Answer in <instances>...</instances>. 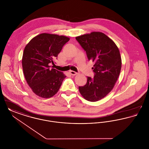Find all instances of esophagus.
<instances>
[{"mask_svg": "<svg viewBox=\"0 0 149 149\" xmlns=\"http://www.w3.org/2000/svg\"><path fill=\"white\" fill-rule=\"evenodd\" d=\"M69 72L72 75H75L78 74V72H77L75 71H72V70H70V71H69Z\"/></svg>", "mask_w": 149, "mask_h": 149, "instance_id": "1", "label": "esophagus"}]
</instances>
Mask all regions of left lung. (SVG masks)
I'll list each match as a JSON object with an SVG mask.
<instances>
[{"mask_svg": "<svg viewBox=\"0 0 149 149\" xmlns=\"http://www.w3.org/2000/svg\"><path fill=\"white\" fill-rule=\"evenodd\" d=\"M89 60L94 63V78L87 77L86 84L79 86L81 95L90 102L103 98L113 88L120 74L122 61L115 43L104 33L93 32L76 37Z\"/></svg>", "mask_w": 149, "mask_h": 149, "instance_id": "left-lung-1", "label": "left lung"}]
</instances>
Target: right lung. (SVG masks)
<instances>
[{
	"label": "right lung",
	"instance_id": "right-lung-1",
	"mask_svg": "<svg viewBox=\"0 0 149 149\" xmlns=\"http://www.w3.org/2000/svg\"><path fill=\"white\" fill-rule=\"evenodd\" d=\"M70 38L64 36L41 33L26 46L22 57L25 79L33 92L40 97L49 98L58 91L66 77L63 72L51 69L58 54Z\"/></svg>",
	"mask_w": 149,
	"mask_h": 149
}]
</instances>
